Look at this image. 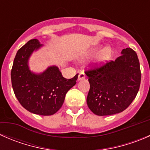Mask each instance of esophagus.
<instances>
[{
	"instance_id": "1",
	"label": "esophagus",
	"mask_w": 150,
	"mask_h": 150,
	"mask_svg": "<svg viewBox=\"0 0 150 150\" xmlns=\"http://www.w3.org/2000/svg\"><path fill=\"white\" fill-rule=\"evenodd\" d=\"M86 78V75H85L84 72H81L78 75V81H81V80L84 79Z\"/></svg>"
}]
</instances>
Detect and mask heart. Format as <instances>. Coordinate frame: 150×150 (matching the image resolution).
Segmentation results:
<instances>
[{
    "mask_svg": "<svg viewBox=\"0 0 150 150\" xmlns=\"http://www.w3.org/2000/svg\"><path fill=\"white\" fill-rule=\"evenodd\" d=\"M111 56V49H110L109 47H106L105 48H104L102 51L101 54H99V59L100 61L104 62L106 60L109 59V58Z\"/></svg>",
    "mask_w": 150,
    "mask_h": 150,
    "instance_id": "b5f03b06",
    "label": "heart"
}]
</instances>
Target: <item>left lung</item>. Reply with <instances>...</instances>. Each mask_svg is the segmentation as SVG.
Returning <instances> with one entry per match:
<instances>
[{
  "label": "left lung",
  "mask_w": 150,
  "mask_h": 150,
  "mask_svg": "<svg viewBox=\"0 0 150 150\" xmlns=\"http://www.w3.org/2000/svg\"><path fill=\"white\" fill-rule=\"evenodd\" d=\"M90 89L88 108L96 115H111L125 110L137 96L141 83L140 64L132 48L122 49L121 56L86 70Z\"/></svg>",
  "instance_id": "1"
}]
</instances>
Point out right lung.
<instances>
[{"label":"right lung","instance_id":"obj_1","mask_svg":"<svg viewBox=\"0 0 150 150\" xmlns=\"http://www.w3.org/2000/svg\"><path fill=\"white\" fill-rule=\"evenodd\" d=\"M42 46L37 39H32L18 50L13 60L11 78L13 92L21 105L32 113L51 115L64 103L68 91L76 84L78 74L66 79L57 66L35 74L29 69L30 55Z\"/></svg>","mask_w":150,"mask_h":150}]
</instances>
